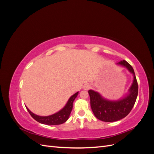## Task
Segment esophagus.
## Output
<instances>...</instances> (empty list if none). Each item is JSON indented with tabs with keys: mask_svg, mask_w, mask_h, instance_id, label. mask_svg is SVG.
I'll return each mask as SVG.
<instances>
[{
	"mask_svg": "<svg viewBox=\"0 0 154 154\" xmlns=\"http://www.w3.org/2000/svg\"><path fill=\"white\" fill-rule=\"evenodd\" d=\"M91 86L90 84H88V83H87V84H85L84 85H83V89H84V90L87 91V90L89 89V88H91Z\"/></svg>",
	"mask_w": 154,
	"mask_h": 154,
	"instance_id": "esophagus-1",
	"label": "esophagus"
}]
</instances>
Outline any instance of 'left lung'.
Returning a JSON list of instances; mask_svg holds the SVG:
<instances>
[{"label":"left lung","instance_id":"1","mask_svg":"<svg viewBox=\"0 0 154 154\" xmlns=\"http://www.w3.org/2000/svg\"><path fill=\"white\" fill-rule=\"evenodd\" d=\"M116 64L126 67L133 74V82L127 94L118 100H109L104 98L99 92L88 91L93 113L97 119L105 122H117L126 117L132 109L138 94V85L132 67L125 60Z\"/></svg>","mask_w":154,"mask_h":154}]
</instances>
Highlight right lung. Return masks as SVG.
Listing matches in <instances>:
<instances>
[{
    "instance_id": "right-lung-1",
    "label": "right lung",
    "mask_w": 154,
    "mask_h": 154,
    "mask_svg": "<svg viewBox=\"0 0 154 154\" xmlns=\"http://www.w3.org/2000/svg\"><path fill=\"white\" fill-rule=\"evenodd\" d=\"M78 92H77L72 96L70 97V98L67 101L66 105L64 106L62 109L58 111V112L53 114L52 115L48 116H40L32 113L27 107H26V109L27 111L29 112L30 115L32 116V118L35 119L36 122H38L40 123L48 125H57L62 124L67 122V120L69 119V116L71 114L72 109L73 102L74 100L76 99L77 96L78 95Z\"/></svg>"
}]
</instances>
